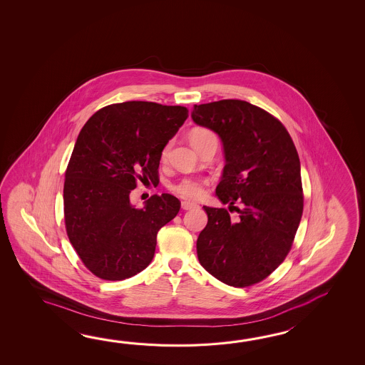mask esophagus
I'll use <instances>...</instances> for the list:
<instances>
[{"label":"esophagus","mask_w":365,"mask_h":365,"mask_svg":"<svg viewBox=\"0 0 365 365\" xmlns=\"http://www.w3.org/2000/svg\"><path fill=\"white\" fill-rule=\"evenodd\" d=\"M195 206H197V205H195V203H192V202L184 201L181 203V207H182V210H192L194 209Z\"/></svg>","instance_id":"obj_1"}]
</instances>
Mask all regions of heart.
Listing matches in <instances>:
<instances>
[{
	"mask_svg": "<svg viewBox=\"0 0 365 365\" xmlns=\"http://www.w3.org/2000/svg\"><path fill=\"white\" fill-rule=\"evenodd\" d=\"M210 135H214V134L207 129H194L193 132L190 133L189 138L193 145V143L207 138ZM168 148L170 146L164 148L163 154H162L163 158L168 154ZM206 184H207L206 180L198 179V178H184V179L180 180L178 184L172 186V190L186 200H198L205 194Z\"/></svg>",
	"mask_w": 365,
	"mask_h": 365,
	"instance_id": "1",
	"label": "heart"
}]
</instances>
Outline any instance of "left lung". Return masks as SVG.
<instances>
[{"label": "left lung", "mask_w": 365, "mask_h": 365, "mask_svg": "<svg viewBox=\"0 0 365 365\" xmlns=\"http://www.w3.org/2000/svg\"><path fill=\"white\" fill-rule=\"evenodd\" d=\"M192 118L222 140L225 165L215 194L239 214L203 206L198 259L220 282L247 287L269 277L295 239L304 206L299 155L282 123L248 101L194 106Z\"/></svg>", "instance_id": "8db88e82"}]
</instances>
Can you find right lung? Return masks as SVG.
Returning <instances> with one entry per match:
<instances>
[{
  "label": "right lung",
  "instance_id": "1",
  "mask_svg": "<svg viewBox=\"0 0 365 365\" xmlns=\"http://www.w3.org/2000/svg\"><path fill=\"white\" fill-rule=\"evenodd\" d=\"M187 109L153 101H125L98 110L78 135L63 184V212L71 245L90 272L123 280L146 269L156 235L178 215L172 194L153 195L137 209V179L158 182L165 145Z\"/></svg>",
  "mask_w": 365,
  "mask_h": 365
}]
</instances>
